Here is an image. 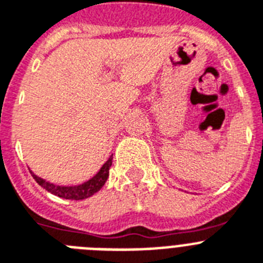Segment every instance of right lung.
<instances>
[{
    "instance_id": "right-lung-1",
    "label": "right lung",
    "mask_w": 263,
    "mask_h": 263,
    "mask_svg": "<svg viewBox=\"0 0 263 263\" xmlns=\"http://www.w3.org/2000/svg\"><path fill=\"white\" fill-rule=\"evenodd\" d=\"M111 159H113V155L104 163V166L100 168L99 173H97L93 178L89 179L88 182L79 185H72V187L55 185L52 184V183L45 180V179L36 176L34 173H31V175L32 178L35 179V182L38 183L39 185H42L46 191L51 192V194L57 195V196L59 197H63V199H68V200H83V199H87V197H90L93 194H96V192L100 191L101 187L105 184L106 179H108L109 176V168H110L111 166Z\"/></svg>"
}]
</instances>
